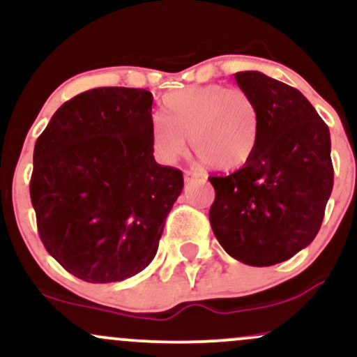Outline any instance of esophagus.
<instances>
[{"label":"esophagus","mask_w":357,"mask_h":357,"mask_svg":"<svg viewBox=\"0 0 357 357\" xmlns=\"http://www.w3.org/2000/svg\"><path fill=\"white\" fill-rule=\"evenodd\" d=\"M199 178H202V174L195 173V171H184V181H186V183L198 181Z\"/></svg>","instance_id":"obj_1"}]
</instances>
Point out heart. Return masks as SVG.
I'll use <instances>...</instances> for the list:
<instances>
[{
  "mask_svg": "<svg viewBox=\"0 0 357 357\" xmlns=\"http://www.w3.org/2000/svg\"><path fill=\"white\" fill-rule=\"evenodd\" d=\"M165 117L151 124V144L161 162L176 161L188 151V139L203 162L218 169L247 165L257 147L258 110L240 89L195 85L167 93Z\"/></svg>",
  "mask_w": 357,
  "mask_h": 357,
  "instance_id": "heart-1",
  "label": "heart"
}]
</instances>
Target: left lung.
Masks as SVG:
<instances>
[{"label":"left lung","mask_w":357,"mask_h":357,"mask_svg":"<svg viewBox=\"0 0 357 357\" xmlns=\"http://www.w3.org/2000/svg\"><path fill=\"white\" fill-rule=\"evenodd\" d=\"M258 110L257 147L230 176H211L213 233L228 255L270 267L309 247L333 192L329 127L290 85L261 72L235 73Z\"/></svg>","instance_id":"left-lung-1"}]
</instances>
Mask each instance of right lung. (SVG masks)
<instances>
[{
	"instance_id": "1",
	"label": "right lung",
	"mask_w": 357,
	"mask_h": 357,
	"mask_svg": "<svg viewBox=\"0 0 357 357\" xmlns=\"http://www.w3.org/2000/svg\"><path fill=\"white\" fill-rule=\"evenodd\" d=\"M153 93L99 87L53 114L36 139L30 196L45 248L90 284L153 261L183 173L155 162Z\"/></svg>"
}]
</instances>
